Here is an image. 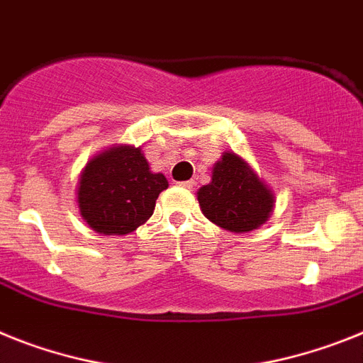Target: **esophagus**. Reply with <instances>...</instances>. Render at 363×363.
Listing matches in <instances>:
<instances>
[{"label": "esophagus", "instance_id": "esophagus-1", "mask_svg": "<svg viewBox=\"0 0 363 363\" xmlns=\"http://www.w3.org/2000/svg\"><path fill=\"white\" fill-rule=\"evenodd\" d=\"M179 185H182V187H184V189H193L194 187V182H193V179H189V182H182V184H179Z\"/></svg>", "mask_w": 363, "mask_h": 363}]
</instances>
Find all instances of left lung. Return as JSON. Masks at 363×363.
Wrapping results in <instances>:
<instances>
[{
	"label": "left lung",
	"instance_id": "1",
	"mask_svg": "<svg viewBox=\"0 0 363 363\" xmlns=\"http://www.w3.org/2000/svg\"><path fill=\"white\" fill-rule=\"evenodd\" d=\"M206 218L231 233H247L264 224L274 211L272 189L235 152H224L213 167L211 184L198 191Z\"/></svg>",
	"mask_w": 363,
	"mask_h": 363
}]
</instances>
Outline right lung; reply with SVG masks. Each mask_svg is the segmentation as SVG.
Masks as SVG:
<instances>
[{
    "label": "right lung",
    "mask_w": 363,
    "mask_h": 363,
    "mask_svg": "<svg viewBox=\"0 0 363 363\" xmlns=\"http://www.w3.org/2000/svg\"><path fill=\"white\" fill-rule=\"evenodd\" d=\"M167 187V178L152 172L141 148L119 145L88 161L77 187V203L93 231L128 235L150 218Z\"/></svg>",
    "instance_id": "1"
}]
</instances>
